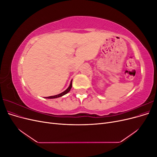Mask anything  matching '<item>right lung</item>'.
<instances>
[{
    "instance_id": "add662e5",
    "label": "right lung",
    "mask_w": 157,
    "mask_h": 157,
    "mask_svg": "<svg viewBox=\"0 0 157 157\" xmlns=\"http://www.w3.org/2000/svg\"><path fill=\"white\" fill-rule=\"evenodd\" d=\"M72 80H71V82H70L69 86L67 89H66L64 92H61V94H58V95H55V96H52L46 97V98H48V99H54V98H59V97H61V96H64V95H65V94H67L70 91L71 89V88H72Z\"/></svg>"
}]
</instances>
